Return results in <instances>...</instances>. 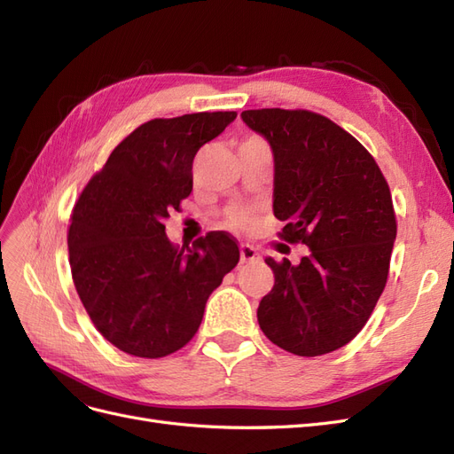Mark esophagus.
I'll use <instances>...</instances> for the list:
<instances>
[{"instance_id": "obj_1", "label": "esophagus", "mask_w": 454, "mask_h": 454, "mask_svg": "<svg viewBox=\"0 0 454 454\" xmlns=\"http://www.w3.org/2000/svg\"><path fill=\"white\" fill-rule=\"evenodd\" d=\"M261 254L250 244H240V261L242 263H257Z\"/></svg>"}]
</instances>
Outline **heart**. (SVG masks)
Wrapping results in <instances>:
<instances>
[{
    "label": "heart",
    "mask_w": 454,
    "mask_h": 454,
    "mask_svg": "<svg viewBox=\"0 0 454 454\" xmlns=\"http://www.w3.org/2000/svg\"><path fill=\"white\" fill-rule=\"evenodd\" d=\"M248 219H250V214H248V212H239V214L235 215V223H237V225H246V223H248Z\"/></svg>",
    "instance_id": "obj_1"
}]
</instances>
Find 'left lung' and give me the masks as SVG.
Listing matches in <instances>:
<instances>
[{
	"label": "left lung",
	"mask_w": 454,
	"mask_h": 454,
	"mask_svg": "<svg viewBox=\"0 0 454 454\" xmlns=\"http://www.w3.org/2000/svg\"><path fill=\"white\" fill-rule=\"evenodd\" d=\"M240 117L272 149L280 237L310 250L299 265L265 259L274 286L257 322L292 354L333 352L360 333L387 286L395 240L388 184L367 149L327 117L280 107Z\"/></svg>",
	"instance_id": "1"
}]
</instances>
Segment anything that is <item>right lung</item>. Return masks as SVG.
<instances>
[{
    "label": "right lung",
    "instance_id": "add662e5",
    "mask_svg": "<svg viewBox=\"0 0 454 454\" xmlns=\"http://www.w3.org/2000/svg\"><path fill=\"white\" fill-rule=\"evenodd\" d=\"M235 112L153 119L127 136L81 193L67 250L75 290L96 329L119 350L162 358L185 347L206 301L239 263V246L208 232L177 250L164 219L193 189L197 151Z\"/></svg>",
    "mask_w": 454,
    "mask_h": 454
}]
</instances>
